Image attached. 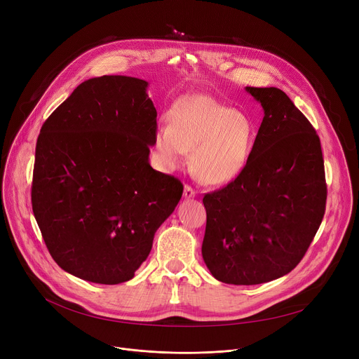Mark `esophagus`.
Segmentation results:
<instances>
[{
    "label": "esophagus",
    "instance_id": "obj_1",
    "mask_svg": "<svg viewBox=\"0 0 359 359\" xmlns=\"http://www.w3.org/2000/svg\"><path fill=\"white\" fill-rule=\"evenodd\" d=\"M183 196H184L186 199L194 198V196H196V190H194L191 186L186 184V186H184V190H183Z\"/></svg>",
    "mask_w": 359,
    "mask_h": 359
}]
</instances>
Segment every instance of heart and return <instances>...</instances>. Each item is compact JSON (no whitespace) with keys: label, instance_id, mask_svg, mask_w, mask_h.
<instances>
[{"label":"heart","instance_id":"heart-1","mask_svg":"<svg viewBox=\"0 0 359 359\" xmlns=\"http://www.w3.org/2000/svg\"><path fill=\"white\" fill-rule=\"evenodd\" d=\"M156 149L168 169L180 168L191 153V168L209 184L233 180L246 166L253 147V126L235 109L205 94L179 99L170 126L157 128Z\"/></svg>","mask_w":359,"mask_h":359}]
</instances>
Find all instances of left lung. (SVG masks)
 <instances>
[{
	"instance_id": "left-lung-1",
	"label": "left lung",
	"mask_w": 359,
	"mask_h": 359,
	"mask_svg": "<svg viewBox=\"0 0 359 359\" xmlns=\"http://www.w3.org/2000/svg\"><path fill=\"white\" fill-rule=\"evenodd\" d=\"M265 116L245 169L206 193L203 260L220 282L257 285L295 268L327 205L320 142L309 120L276 87H246Z\"/></svg>"
}]
</instances>
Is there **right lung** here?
I'll use <instances>...</instances> for the list:
<instances>
[{
	"mask_svg": "<svg viewBox=\"0 0 359 359\" xmlns=\"http://www.w3.org/2000/svg\"><path fill=\"white\" fill-rule=\"evenodd\" d=\"M147 86L126 76L90 79L37 139L32 212L55 264L88 282L132 279L182 198V182L149 163L157 111Z\"/></svg>",
	"mask_w": 359,
	"mask_h": 359,
	"instance_id": "1",
	"label": "right lung"
}]
</instances>
